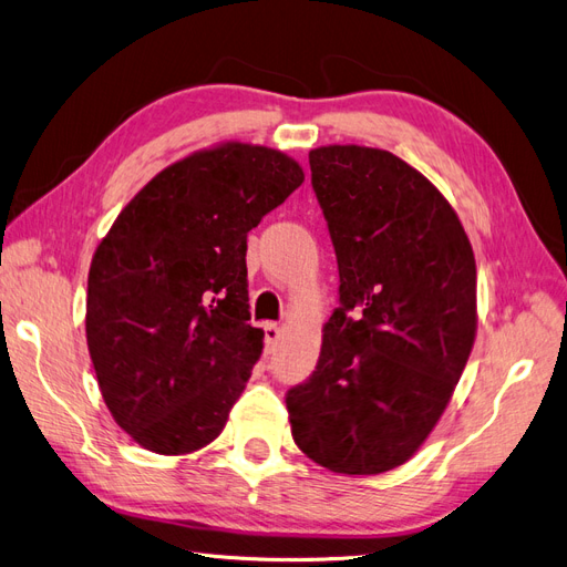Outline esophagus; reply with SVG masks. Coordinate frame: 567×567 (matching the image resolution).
<instances>
[{
	"mask_svg": "<svg viewBox=\"0 0 567 567\" xmlns=\"http://www.w3.org/2000/svg\"><path fill=\"white\" fill-rule=\"evenodd\" d=\"M281 338V329L277 323H265V346L267 350H271L274 346H277V340Z\"/></svg>",
	"mask_w": 567,
	"mask_h": 567,
	"instance_id": "esophagus-1",
	"label": "esophagus"
}]
</instances>
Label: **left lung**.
<instances>
[{"label": "left lung", "instance_id": "8db88e82", "mask_svg": "<svg viewBox=\"0 0 567 567\" xmlns=\"http://www.w3.org/2000/svg\"><path fill=\"white\" fill-rule=\"evenodd\" d=\"M310 167L340 307L310 381L286 394L290 433L323 468L379 475L419 452L466 369L475 257L450 200L390 151L319 146Z\"/></svg>", "mask_w": 567, "mask_h": 567}]
</instances>
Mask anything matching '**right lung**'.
Here are the masks:
<instances>
[{"label": "right lung", "instance_id": "obj_1", "mask_svg": "<svg viewBox=\"0 0 567 567\" xmlns=\"http://www.w3.org/2000/svg\"><path fill=\"white\" fill-rule=\"evenodd\" d=\"M305 182L284 151L225 142L153 177L92 257L87 348L115 423L182 456L225 431L262 354L248 323V231Z\"/></svg>", "mask_w": 567, "mask_h": 567}]
</instances>
